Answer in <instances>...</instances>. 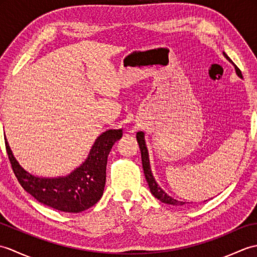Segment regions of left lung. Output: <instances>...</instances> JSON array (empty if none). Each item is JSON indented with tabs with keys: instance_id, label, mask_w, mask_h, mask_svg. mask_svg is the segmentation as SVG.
Returning a JSON list of instances; mask_svg holds the SVG:
<instances>
[{
	"instance_id": "8db88e82",
	"label": "left lung",
	"mask_w": 257,
	"mask_h": 257,
	"mask_svg": "<svg viewBox=\"0 0 257 257\" xmlns=\"http://www.w3.org/2000/svg\"><path fill=\"white\" fill-rule=\"evenodd\" d=\"M224 56L226 57L227 61H230L232 63V61L230 59L225 53ZM233 64V63H232ZM234 65V64H233ZM234 67H235V72L236 74L239 76V77H242V73L241 70L237 68L236 65H234ZM137 141L139 144V148L141 151V160H143V168H144V172H145V177L147 182H148V185L150 188L151 193L155 195V198H157L158 200H160L162 203H167V204H172V205H183L185 202L182 201H178L176 199L171 198L170 195H168L165 191H163L159 185H158L156 179L152 176V172H151V169H150V162H149V155H148V149H147V146H146V141H145V134L143 132H139L137 133Z\"/></svg>"
}]
</instances>
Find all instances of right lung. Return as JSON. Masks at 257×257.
Segmentation results:
<instances>
[{
  "label": "right lung",
  "instance_id": "obj_1",
  "mask_svg": "<svg viewBox=\"0 0 257 257\" xmlns=\"http://www.w3.org/2000/svg\"><path fill=\"white\" fill-rule=\"evenodd\" d=\"M121 129L102 133L90 149L88 158L66 177L41 178L24 170L16 161L7 138L5 148L15 177L27 193L53 209L78 213L100 200L106 183L107 158L113 144L121 138Z\"/></svg>",
  "mask_w": 257,
  "mask_h": 257
}]
</instances>
